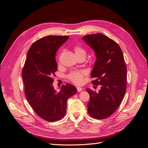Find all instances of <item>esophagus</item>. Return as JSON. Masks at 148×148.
Segmentation results:
<instances>
[{"label":"esophagus","mask_w":148,"mask_h":148,"mask_svg":"<svg viewBox=\"0 0 148 148\" xmlns=\"http://www.w3.org/2000/svg\"><path fill=\"white\" fill-rule=\"evenodd\" d=\"M77 89L78 92H81L83 90V89L82 88H80V87H77Z\"/></svg>","instance_id":"1"}]
</instances>
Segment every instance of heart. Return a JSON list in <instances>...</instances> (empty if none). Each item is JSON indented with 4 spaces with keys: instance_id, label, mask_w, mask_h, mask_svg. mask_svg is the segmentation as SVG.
I'll return each mask as SVG.
<instances>
[{
    "instance_id": "b5f03b06",
    "label": "heart",
    "mask_w": 148,
    "mask_h": 148,
    "mask_svg": "<svg viewBox=\"0 0 148 148\" xmlns=\"http://www.w3.org/2000/svg\"><path fill=\"white\" fill-rule=\"evenodd\" d=\"M75 55L77 57H83L85 59L87 55V51L86 49L80 45H77L74 47ZM86 75V72L83 70L73 71L68 75V78L70 82L75 84H81L84 82V77Z\"/></svg>"
}]
</instances>
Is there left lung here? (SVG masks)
I'll use <instances>...</instances> for the list:
<instances>
[{
  "instance_id": "obj_1",
  "label": "left lung",
  "mask_w": 148,
  "mask_h": 148,
  "mask_svg": "<svg viewBox=\"0 0 148 148\" xmlns=\"http://www.w3.org/2000/svg\"><path fill=\"white\" fill-rule=\"evenodd\" d=\"M83 39L96 53L91 76L95 78L92 83L101 87L97 92L86 89L90 96L88 112L92 118L105 119L117 110L125 96L127 66L122 49L114 40L101 33L84 36Z\"/></svg>"
}]
</instances>
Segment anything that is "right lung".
I'll list each match as a JSON object with an SVG mask.
<instances>
[{"mask_svg": "<svg viewBox=\"0 0 148 148\" xmlns=\"http://www.w3.org/2000/svg\"><path fill=\"white\" fill-rule=\"evenodd\" d=\"M68 36H47L30 47L22 70L26 99L39 117L56 122L64 117L67 99L77 92L70 84L57 92L52 86L53 76L57 70L55 56L57 49L69 39Z\"/></svg>", "mask_w": 148, "mask_h": 148, "instance_id": "add662e5", "label": "right lung"}]
</instances>
